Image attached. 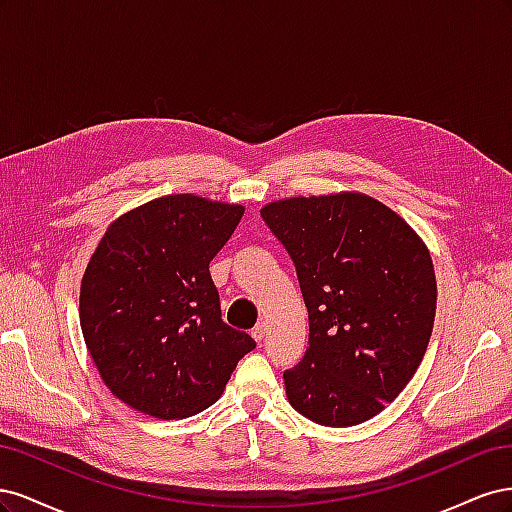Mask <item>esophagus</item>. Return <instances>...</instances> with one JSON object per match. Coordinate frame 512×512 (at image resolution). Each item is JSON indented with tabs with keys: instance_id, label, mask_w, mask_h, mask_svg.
<instances>
[{
	"instance_id": "34e87169",
	"label": "esophagus",
	"mask_w": 512,
	"mask_h": 512,
	"mask_svg": "<svg viewBox=\"0 0 512 512\" xmlns=\"http://www.w3.org/2000/svg\"><path fill=\"white\" fill-rule=\"evenodd\" d=\"M265 333H267V322H258L256 327H254V331H252V337L256 339V342H262V339H265Z\"/></svg>"
}]
</instances>
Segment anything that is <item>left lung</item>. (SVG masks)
<instances>
[{
  "label": "left lung",
  "mask_w": 512,
  "mask_h": 512,
  "mask_svg": "<svg viewBox=\"0 0 512 512\" xmlns=\"http://www.w3.org/2000/svg\"><path fill=\"white\" fill-rule=\"evenodd\" d=\"M284 243L309 318V346L284 371L290 406L324 427L369 421L406 389L436 318L427 245L361 192L294 196L260 209Z\"/></svg>",
  "instance_id": "left-lung-1"
}]
</instances>
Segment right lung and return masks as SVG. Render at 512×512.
Masks as SVG:
<instances>
[{
	"instance_id": "add662e5",
	"label": "right lung",
	"mask_w": 512,
	"mask_h": 512,
	"mask_svg": "<svg viewBox=\"0 0 512 512\" xmlns=\"http://www.w3.org/2000/svg\"><path fill=\"white\" fill-rule=\"evenodd\" d=\"M245 207L162 196L106 228L81 282V329L117 399L162 421L218 401L254 339L222 320L209 262Z\"/></svg>"
}]
</instances>
